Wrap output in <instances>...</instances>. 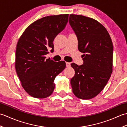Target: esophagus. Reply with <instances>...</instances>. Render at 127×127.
<instances>
[{
	"mask_svg": "<svg viewBox=\"0 0 127 127\" xmlns=\"http://www.w3.org/2000/svg\"><path fill=\"white\" fill-rule=\"evenodd\" d=\"M66 67H69L70 66V63H69V62H66Z\"/></svg>",
	"mask_w": 127,
	"mask_h": 127,
	"instance_id": "esophagus-1",
	"label": "esophagus"
}]
</instances>
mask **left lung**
I'll use <instances>...</instances> for the list:
<instances>
[{
    "label": "left lung",
    "mask_w": 127,
    "mask_h": 127,
    "mask_svg": "<svg viewBox=\"0 0 127 127\" xmlns=\"http://www.w3.org/2000/svg\"><path fill=\"white\" fill-rule=\"evenodd\" d=\"M69 24L78 39V49L83 53V63L71 64L75 70L70 81L77 98L90 99L103 90L112 72L113 45L110 35L98 21L86 16L70 15Z\"/></svg>",
    "instance_id": "obj_1"
}]
</instances>
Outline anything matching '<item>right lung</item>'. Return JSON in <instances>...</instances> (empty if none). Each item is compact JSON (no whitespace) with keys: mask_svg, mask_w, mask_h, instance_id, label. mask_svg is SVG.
I'll return each mask as SVG.
<instances>
[{"mask_svg":"<svg viewBox=\"0 0 127 127\" xmlns=\"http://www.w3.org/2000/svg\"><path fill=\"white\" fill-rule=\"evenodd\" d=\"M68 14L49 16L35 21L19 39L16 50L15 68L24 90L36 98L53 93L55 77L65 68L64 61L46 59L48 49L54 50L53 41L63 31Z\"/></svg>","mask_w":127,"mask_h":127,"instance_id":"add662e5","label":"right lung"}]
</instances>
